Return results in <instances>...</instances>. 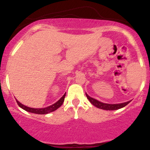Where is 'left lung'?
Listing matches in <instances>:
<instances>
[{
  "mask_svg": "<svg viewBox=\"0 0 150 150\" xmlns=\"http://www.w3.org/2000/svg\"><path fill=\"white\" fill-rule=\"evenodd\" d=\"M86 97L88 99L89 102H91L93 105H94L95 107H98L99 109H102V110H118V109L124 107L125 106H126L128 103L131 102V101H128L127 102H124V103H120V104H106V103H102V102H99V101L96 100V99H93V98L90 97L87 93H86Z\"/></svg>",
  "mask_w": 150,
  "mask_h": 150,
  "instance_id": "1",
  "label": "left lung"
}]
</instances>
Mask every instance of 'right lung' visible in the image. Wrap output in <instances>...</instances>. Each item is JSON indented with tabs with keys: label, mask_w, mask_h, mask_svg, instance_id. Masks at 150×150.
<instances>
[{
	"label": "right lung",
	"mask_w": 150,
	"mask_h": 150,
	"mask_svg": "<svg viewBox=\"0 0 150 150\" xmlns=\"http://www.w3.org/2000/svg\"><path fill=\"white\" fill-rule=\"evenodd\" d=\"M66 93H64L62 97L59 99V101H57L55 104H52L51 106H48V107H45V108H31V107H28L27 106L24 105V104H21L20 102H18L16 100V102H17L18 105L22 108L23 110H25V111L29 112H32V113H35V114H39V115H45V114H48V113L51 112L53 111H55L56 110L60 107L62 106V104H63L64 101V97H65Z\"/></svg>",
	"instance_id": "add662e5"
}]
</instances>
